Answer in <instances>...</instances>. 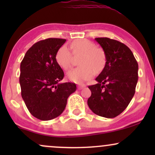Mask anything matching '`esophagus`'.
Returning a JSON list of instances; mask_svg holds the SVG:
<instances>
[{
    "label": "esophagus",
    "instance_id": "34e87169",
    "mask_svg": "<svg viewBox=\"0 0 155 155\" xmlns=\"http://www.w3.org/2000/svg\"><path fill=\"white\" fill-rule=\"evenodd\" d=\"M85 87H86V85L84 84H78V89L79 90H81V89Z\"/></svg>",
    "mask_w": 155,
    "mask_h": 155
}]
</instances>
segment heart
I'll return each mask as SVG.
<instances>
[{
    "mask_svg": "<svg viewBox=\"0 0 155 155\" xmlns=\"http://www.w3.org/2000/svg\"><path fill=\"white\" fill-rule=\"evenodd\" d=\"M70 50L65 45L61 46L55 54V60L63 70H68L71 66L73 54L81 55L79 67L69 71L67 77L70 81L81 83L91 79L95 72L99 73L104 68L106 63V55L101 48L96 47L92 42L85 39H78L71 44Z\"/></svg>",
    "mask_w": 155,
    "mask_h": 155,
    "instance_id": "1",
    "label": "heart"
}]
</instances>
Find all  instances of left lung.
Instances as JSON below:
<instances>
[{
    "label": "left lung",
    "instance_id": "1",
    "mask_svg": "<svg viewBox=\"0 0 155 155\" xmlns=\"http://www.w3.org/2000/svg\"><path fill=\"white\" fill-rule=\"evenodd\" d=\"M106 55L104 70L96 84L88 87L87 104L93 113L106 118L120 115L132 100L138 82V65L125 44L108 38H95Z\"/></svg>",
    "mask_w": 155,
    "mask_h": 155
}]
</instances>
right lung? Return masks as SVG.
Returning <instances> with one entry per match:
<instances>
[{"instance_id":"add662e5","label":"right lung","mask_w":155,"mask_h":155,"mask_svg":"<svg viewBox=\"0 0 155 155\" xmlns=\"http://www.w3.org/2000/svg\"><path fill=\"white\" fill-rule=\"evenodd\" d=\"M65 41L55 38L39 41L27 51L21 62V95L28 111L38 120L60 116L68 97L76 90L75 83H59L64 72L56 63L55 54Z\"/></svg>"}]
</instances>
